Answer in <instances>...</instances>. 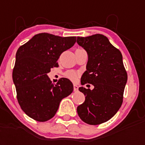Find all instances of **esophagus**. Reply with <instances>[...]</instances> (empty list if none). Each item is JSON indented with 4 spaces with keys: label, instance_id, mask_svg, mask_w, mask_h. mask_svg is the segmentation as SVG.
I'll return each mask as SVG.
<instances>
[{
    "label": "esophagus",
    "instance_id": "obj_1",
    "mask_svg": "<svg viewBox=\"0 0 145 145\" xmlns=\"http://www.w3.org/2000/svg\"><path fill=\"white\" fill-rule=\"evenodd\" d=\"M74 92H77V91H78V86H77V85H76V84H74Z\"/></svg>",
    "mask_w": 145,
    "mask_h": 145
}]
</instances>
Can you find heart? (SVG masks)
Masks as SVG:
<instances>
[{"mask_svg":"<svg viewBox=\"0 0 145 145\" xmlns=\"http://www.w3.org/2000/svg\"><path fill=\"white\" fill-rule=\"evenodd\" d=\"M66 76H67L69 79L73 80V81L76 80L77 79V77H78V75H77V74L75 72V71H69V72H68L66 74Z\"/></svg>","mask_w":145,"mask_h":145,"instance_id":"heart-1","label":"heart"}]
</instances>
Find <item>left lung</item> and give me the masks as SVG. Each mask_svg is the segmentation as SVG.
Wrapping results in <instances>:
<instances>
[{"label": "left lung", "instance_id": "obj_1", "mask_svg": "<svg viewBox=\"0 0 145 145\" xmlns=\"http://www.w3.org/2000/svg\"><path fill=\"white\" fill-rule=\"evenodd\" d=\"M77 43L86 50L88 56L81 84L94 86L92 90L84 86L79 88L86 99L77 107V114L86 123L99 125L112 118L123 103L127 82L123 56L108 37L100 34L77 37Z\"/></svg>", "mask_w": 145, "mask_h": 145}]
</instances>
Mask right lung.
<instances>
[{
	"instance_id": "right-lung-1",
	"label": "right lung",
	"mask_w": 145,
	"mask_h": 145,
	"mask_svg": "<svg viewBox=\"0 0 145 145\" xmlns=\"http://www.w3.org/2000/svg\"><path fill=\"white\" fill-rule=\"evenodd\" d=\"M75 42L76 37L40 33L17 50L12 80L19 105L31 118L39 122L52 118L61 99L74 90L70 80L63 77L56 84H52L47 74L59 66L60 55Z\"/></svg>"
}]
</instances>
